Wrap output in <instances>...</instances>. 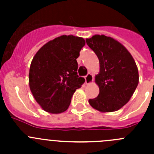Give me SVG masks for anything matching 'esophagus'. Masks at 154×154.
<instances>
[{"label":"esophagus","mask_w":154,"mask_h":154,"mask_svg":"<svg viewBox=\"0 0 154 154\" xmlns=\"http://www.w3.org/2000/svg\"><path fill=\"white\" fill-rule=\"evenodd\" d=\"M85 83L86 84L92 83L94 80L93 75H92L91 73H89V74L87 75L85 77Z\"/></svg>","instance_id":"esophagus-1"}]
</instances>
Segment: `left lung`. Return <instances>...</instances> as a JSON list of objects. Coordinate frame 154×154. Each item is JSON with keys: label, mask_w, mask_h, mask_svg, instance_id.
Instances as JSON below:
<instances>
[{"label": "left lung", "mask_w": 154, "mask_h": 154, "mask_svg": "<svg viewBox=\"0 0 154 154\" xmlns=\"http://www.w3.org/2000/svg\"><path fill=\"white\" fill-rule=\"evenodd\" d=\"M87 45L99 61V72L95 82L99 93L89 103L102 112L117 111L130 101L139 83L136 62L120 42L104 35L86 38Z\"/></svg>", "instance_id": "left-lung-1"}]
</instances>
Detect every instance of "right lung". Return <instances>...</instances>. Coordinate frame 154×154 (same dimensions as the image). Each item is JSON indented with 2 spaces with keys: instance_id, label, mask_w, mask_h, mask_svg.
<instances>
[{
  "instance_id": "1",
  "label": "right lung",
  "mask_w": 154,
  "mask_h": 154,
  "mask_svg": "<svg viewBox=\"0 0 154 154\" xmlns=\"http://www.w3.org/2000/svg\"><path fill=\"white\" fill-rule=\"evenodd\" d=\"M85 42L74 35H62L37 51L29 69V87L42 109L52 114L69 108L71 99L85 79L77 74L76 58Z\"/></svg>"
}]
</instances>
